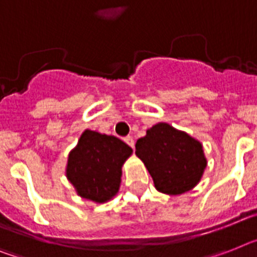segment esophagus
Listing matches in <instances>:
<instances>
[{
  "label": "esophagus",
  "instance_id": "34e87169",
  "mask_svg": "<svg viewBox=\"0 0 257 257\" xmlns=\"http://www.w3.org/2000/svg\"><path fill=\"white\" fill-rule=\"evenodd\" d=\"M123 141L126 142V143L128 144V146H130L131 148H134V144H135V142H134L133 138H131V137H126V138H124V139H123Z\"/></svg>",
  "mask_w": 257,
  "mask_h": 257
}]
</instances>
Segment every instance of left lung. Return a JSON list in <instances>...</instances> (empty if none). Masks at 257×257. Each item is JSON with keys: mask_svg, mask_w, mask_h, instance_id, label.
I'll return each mask as SVG.
<instances>
[{"mask_svg": "<svg viewBox=\"0 0 257 257\" xmlns=\"http://www.w3.org/2000/svg\"><path fill=\"white\" fill-rule=\"evenodd\" d=\"M135 154L159 192L177 196L193 189L206 168L202 144L168 123H158L138 139Z\"/></svg>", "mask_w": 257, "mask_h": 257, "instance_id": "1", "label": "left lung"}]
</instances>
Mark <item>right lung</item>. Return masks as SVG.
<instances>
[{"label":"right lung","mask_w":257,"mask_h":257,"mask_svg":"<svg viewBox=\"0 0 257 257\" xmlns=\"http://www.w3.org/2000/svg\"><path fill=\"white\" fill-rule=\"evenodd\" d=\"M131 154L118 138L85 130L68 156L67 177L80 197L106 202L118 193L122 165Z\"/></svg>","instance_id":"add662e5"}]
</instances>
